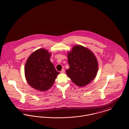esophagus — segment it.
<instances>
[{
    "label": "esophagus",
    "mask_w": 129,
    "mask_h": 129,
    "mask_svg": "<svg viewBox=\"0 0 129 129\" xmlns=\"http://www.w3.org/2000/svg\"><path fill=\"white\" fill-rule=\"evenodd\" d=\"M64 72H65V70L64 69H62L60 71L61 74H63V73H64Z\"/></svg>",
    "instance_id": "34e87169"
}]
</instances>
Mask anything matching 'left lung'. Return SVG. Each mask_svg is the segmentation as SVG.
Instances as JSON below:
<instances>
[{
    "mask_svg": "<svg viewBox=\"0 0 129 129\" xmlns=\"http://www.w3.org/2000/svg\"><path fill=\"white\" fill-rule=\"evenodd\" d=\"M70 68L67 75L78 86L84 87L94 79L98 74L99 64L94 54L88 48L76 45L67 53Z\"/></svg>",
    "mask_w": 129,
    "mask_h": 129,
    "instance_id": "1",
    "label": "left lung"
}]
</instances>
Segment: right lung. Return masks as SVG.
<instances>
[{"instance_id": "right-lung-1", "label": "right lung", "mask_w": 129, "mask_h": 129, "mask_svg": "<svg viewBox=\"0 0 129 129\" xmlns=\"http://www.w3.org/2000/svg\"><path fill=\"white\" fill-rule=\"evenodd\" d=\"M52 53L44 48L31 53L25 63L24 73L29 85L34 89L46 91L51 88L59 74L50 60Z\"/></svg>"}]
</instances>
